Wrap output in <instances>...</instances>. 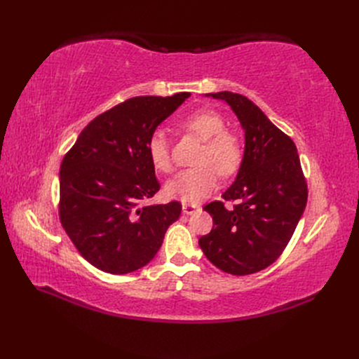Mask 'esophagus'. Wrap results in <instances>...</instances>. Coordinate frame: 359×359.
I'll return each instance as SVG.
<instances>
[{
    "label": "esophagus",
    "instance_id": "esophagus-1",
    "mask_svg": "<svg viewBox=\"0 0 359 359\" xmlns=\"http://www.w3.org/2000/svg\"><path fill=\"white\" fill-rule=\"evenodd\" d=\"M199 210L198 205H193V203H182V212L184 214H194Z\"/></svg>",
    "mask_w": 359,
    "mask_h": 359
}]
</instances>
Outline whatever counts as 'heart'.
Here are the masks:
<instances>
[{
	"label": "heart",
	"mask_w": 359,
	"mask_h": 359,
	"mask_svg": "<svg viewBox=\"0 0 359 359\" xmlns=\"http://www.w3.org/2000/svg\"><path fill=\"white\" fill-rule=\"evenodd\" d=\"M182 127L203 140L198 157V168L182 170L173 178L166 191L170 198L184 203H198L217 186L219 173L229 177L235 173L243 160L241 139L224 128L223 116L208 107H202L182 119ZM148 156L160 172L172 170V157L168 137L163 132H154L148 140Z\"/></svg>",
	"instance_id": "1"
}]
</instances>
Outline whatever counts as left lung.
<instances>
[{"label": "left lung", "mask_w": 359, "mask_h": 359, "mask_svg": "<svg viewBox=\"0 0 359 359\" xmlns=\"http://www.w3.org/2000/svg\"><path fill=\"white\" fill-rule=\"evenodd\" d=\"M245 130L240 172L222 198L205 205L212 229L199 245L210 262L227 274L247 276L268 268L283 253L307 205V181L293 140L245 95L223 91Z\"/></svg>", "instance_id": "obj_1"}]
</instances>
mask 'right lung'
I'll return each instance as SVG.
<instances>
[{
  "instance_id": "add662e5",
  "label": "right lung",
  "mask_w": 359,
  "mask_h": 359,
  "mask_svg": "<svg viewBox=\"0 0 359 359\" xmlns=\"http://www.w3.org/2000/svg\"><path fill=\"white\" fill-rule=\"evenodd\" d=\"M189 95H140L119 103L95 116L62 158L61 226L82 257L104 273L145 266L180 219L177 201L142 202L160 190L148 140Z\"/></svg>"
}]
</instances>
